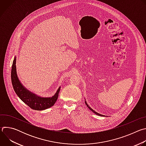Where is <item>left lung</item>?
Masks as SVG:
<instances>
[{
  "label": "left lung",
  "mask_w": 146,
  "mask_h": 146,
  "mask_svg": "<svg viewBox=\"0 0 146 146\" xmlns=\"http://www.w3.org/2000/svg\"><path fill=\"white\" fill-rule=\"evenodd\" d=\"M85 103H86V105H87V106L88 108V109L90 110H91L92 112H94L95 114H96V115H100V116H104L103 115H102V114H99V113H98L97 112H96L95 110H94L92 108H91L89 106H88V104L87 103V102H86V99H85Z\"/></svg>",
  "instance_id": "obj_1"
}]
</instances>
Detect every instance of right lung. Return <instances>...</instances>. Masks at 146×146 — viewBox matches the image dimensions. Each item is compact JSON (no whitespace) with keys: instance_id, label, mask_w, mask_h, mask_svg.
I'll list each match as a JSON object with an SVG mask.
<instances>
[{"instance_id":"1","label":"right lung","mask_w":146,"mask_h":146,"mask_svg":"<svg viewBox=\"0 0 146 146\" xmlns=\"http://www.w3.org/2000/svg\"><path fill=\"white\" fill-rule=\"evenodd\" d=\"M11 78L14 90L17 96L33 110H44L48 109L54 105L58 99L60 87L52 97H42L32 93L22 84L17 74L16 56L13 62Z\"/></svg>"}]
</instances>
